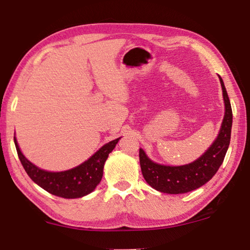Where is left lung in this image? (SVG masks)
<instances>
[{"instance_id":"obj_1","label":"left lung","mask_w":250,"mask_h":250,"mask_svg":"<svg viewBox=\"0 0 250 250\" xmlns=\"http://www.w3.org/2000/svg\"><path fill=\"white\" fill-rule=\"evenodd\" d=\"M219 80H221L224 101H225V116L217 139L200 159L186 166L167 167L152 162L142 149L139 151L143 177L146 183L156 191L167 194L191 192L207 183L216 174L219 167L222 166L230 142L232 111L221 76Z\"/></svg>"}]
</instances>
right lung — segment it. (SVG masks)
<instances>
[{
    "mask_svg": "<svg viewBox=\"0 0 250 250\" xmlns=\"http://www.w3.org/2000/svg\"><path fill=\"white\" fill-rule=\"evenodd\" d=\"M120 138L110 141L80 166L64 172H47L41 170L25 158L16 139L14 143L19 159L27 175L45 191L59 197L77 198L91 193L99 184L104 174V166L110 152L115 149Z\"/></svg>",
    "mask_w": 250,
    "mask_h": 250,
    "instance_id": "right-lung-1",
    "label": "right lung"
}]
</instances>
